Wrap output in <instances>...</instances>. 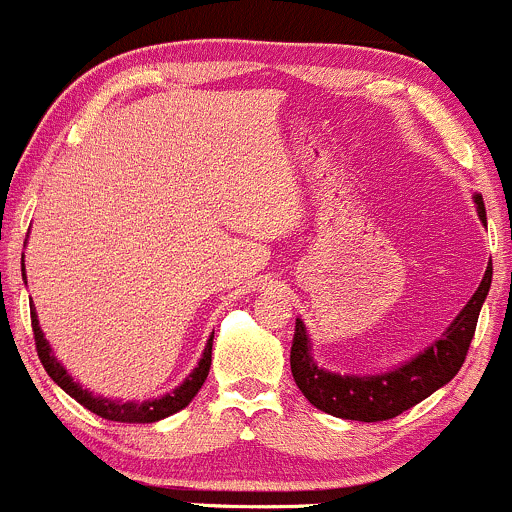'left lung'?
Here are the masks:
<instances>
[{"label":"left lung","mask_w":512,"mask_h":512,"mask_svg":"<svg viewBox=\"0 0 512 512\" xmlns=\"http://www.w3.org/2000/svg\"><path fill=\"white\" fill-rule=\"evenodd\" d=\"M478 217L486 224V207L481 194H473ZM493 266L488 263L486 276L473 298L463 305L456 320L446 328L431 347L404 362L402 367L382 374H337L315 365L310 355V337L305 333L303 320H295V335L291 347V372L303 397L320 412L352 421H387L399 416L436 389L449 384L461 370L466 352L476 333L478 313L491 291Z\"/></svg>","instance_id":"1"}]
</instances>
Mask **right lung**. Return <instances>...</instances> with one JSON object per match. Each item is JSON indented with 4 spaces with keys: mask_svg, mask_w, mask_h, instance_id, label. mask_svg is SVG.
Segmentation results:
<instances>
[{
    "mask_svg": "<svg viewBox=\"0 0 512 512\" xmlns=\"http://www.w3.org/2000/svg\"><path fill=\"white\" fill-rule=\"evenodd\" d=\"M24 283H26V273H24ZM31 328H34L36 352H39V360L41 365H44V370L49 372V377L59 384L68 397H73L78 404H83L88 412L103 416V419L108 421H123V424H152V421H160L165 419V416L177 414L179 409H184L194 397H197L204 379H207L209 367H212L214 335L207 340V347H204V355L202 360H199V365L194 367L192 374H189L177 389H172L170 394H162L160 399H147V402H113V399L98 397V394L88 392V389H83L81 384L73 382V377L66 372V367H63L54 357V352H51V345L44 337V330H41L36 313H31Z\"/></svg>",
    "mask_w": 512,
    "mask_h": 512,
    "instance_id": "add662e5",
    "label": "right lung"
}]
</instances>
